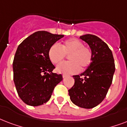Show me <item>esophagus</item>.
<instances>
[{"label":"esophagus","mask_w":127,"mask_h":127,"mask_svg":"<svg viewBox=\"0 0 127 127\" xmlns=\"http://www.w3.org/2000/svg\"><path fill=\"white\" fill-rule=\"evenodd\" d=\"M68 76V75H67V74H63V78H66V76Z\"/></svg>","instance_id":"esophagus-1"}]
</instances>
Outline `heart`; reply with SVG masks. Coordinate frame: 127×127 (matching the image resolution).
<instances>
[{"label":"heart","mask_w":127,"mask_h":127,"mask_svg":"<svg viewBox=\"0 0 127 127\" xmlns=\"http://www.w3.org/2000/svg\"><path fill=\"white\" fill-rule=\"evenodd\" d=\"M68 55L70 61L59 64L57 71L62 74H74L86 69L93 60V53L90 48L84 45L77 39H66L61 45L54 44L49 50V57L53 64H59Z\"/></svg>","instance_id":"heart-1"}]
</instances>
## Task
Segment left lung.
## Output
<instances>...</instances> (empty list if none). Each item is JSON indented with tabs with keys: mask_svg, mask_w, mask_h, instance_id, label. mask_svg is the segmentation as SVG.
Returning a JSON list of instances; mask_svg holds the SVG:
<instances>
[{
	"mask_svg": "<svg viewBox=\"0 0 127 127\" xmlns=\"http://www.w3.org/2000/svg\"><path fill=\"white\" fill-rule=\"evenodd\" d=\"M80 38L90 47L93 53L91 64L80 75L73 76L74 84L68 90L70 100L77 106L91 109L106 96L115 70L112 52L105 43L94 35Z\"/></svg>",
	"mask_w": 127,
	"mask_h": 127,
	"instance_id": "8db88e82",
	"label": "left lung"
}]
</instances>
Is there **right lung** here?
Instances as JSON below:
<instances>
[{"mask_svg":"<svg viewBox=\"0 0 127 127\" xmlns=\"http://www.w3.org/2000/svg\"><path fill=\"white\" fill-rule=\"evenodd\" d=\"M64 35L39 31L25 39L18 47L14 61V82L22 100L38 106L49 100L55 87L63 76L52 72L55 67L49 57V50Z\"/></svg>","mask_w":127,"mask_h":127,"instance_id":"1","label":"right lung"}]
</instances>
